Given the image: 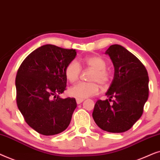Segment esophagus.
<instances>
[{
  "mask_svg": "<svg viewBox=\"0 0 160 160\" xmlns=\"http://www.w3.org/2000/svg\"><path fill=\"white\" fill-rule=\"evenodd\" d=\"M76 102H77V103H78V104H80V103H82V102H83V99H76Z\"/></svg>",
  "mask_w": 160,
  "mask_h": 160,
  "instance_id": "esophagus-1",
  "label": "esophagus"
}]
</instances>
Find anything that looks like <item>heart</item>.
<instances>
[{"label":"heart","instance_id":"b5f03b06","mask_svg":"<svg viewBox=\"0 0 160 160\" xmlns=\"http://www.w3.org/2000/svg\"><path fill=\"white\" fill-rule=\"evenodd\" d=\"M87 67L93 69L90 77L91 81H97L102 86H106L110 81V73L106 70L107 63L100 56H91L84 59ZM81 68L78 62L73 60L68 63L65 68V76L68 81L74 82L78 80ZM97 82H80L69 88V93L77 99H83L99 92V86Z\"/></svg>","mask_w":160,"mask_h":160}]
</instances>
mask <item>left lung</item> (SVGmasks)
<instances>
[{
    "mask_svg": "<svg viewBox=\"0 0 160 160\" xmlns=\"http://www.w3.org/2000/svg\"><path fill=\"white\" fill-rule=\"evenodd\" d=\"M114 66V78L105 93L109 99L96 102L92 116L99 128L112 133L129 130L141 117L148 97V76L135 55L119 44L106 50Z\"/></svg>",
    "mask_w": 160,
    "mask_h": 160,
    "instance_id": "8db88e82",
    "label": "left lung"
}]
</instances>
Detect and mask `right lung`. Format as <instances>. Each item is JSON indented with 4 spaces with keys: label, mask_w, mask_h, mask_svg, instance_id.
<instances>
[{
    "label": "right lung",
    "mask_w": 160,
    "mask_h": 160,
    "mask_svg": "<svg viewBox=\"0 0 160 160\" xmlns=\"http://www.w3.org/2000/svg\"><path fill=\"white\" fill-rule=\"evenodd\" d=\"M77 55L73 49L45 44L28 55L17 73V105L26 123L43 135L62 132L77 107L74 98L62 99L65 68Z\"/></svg>",
    "instance_id": "add662e5"
}]
</instances>
